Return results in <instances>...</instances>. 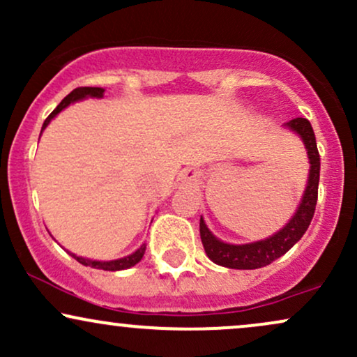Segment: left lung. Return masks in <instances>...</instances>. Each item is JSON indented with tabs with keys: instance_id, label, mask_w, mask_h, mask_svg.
<instances>
[{
	"instance_id": "obj_1",
	"label": "left lung",
	"mask_w": 357,
	"mask_h": 357,
	"mask_svg": "<svg viewBox=\"0 0 357 357\" xmlns=\"http://www.w3.org/2000/svg\"><path fill=\"white\" fill-rule=\"evenodd\" d=\"M287 126L292 130H296L298 136L302 137L310 159L309 183H307L301 206H298L294 218L280 231L267 240L255 241V243L248 245L223 243V241H220L216 236L211 235L203 218L199 220V235H202L204 252L210 257V260L221 265V267L253 270L270 265L278 257L289 252L302 238V235L307 231L310 221H312L315 204H317L319 174H321V155H319L317 144H315L314 129L310 122L304 117L292 119L290 122H287Z\"/></svg>"
}]
</instances>
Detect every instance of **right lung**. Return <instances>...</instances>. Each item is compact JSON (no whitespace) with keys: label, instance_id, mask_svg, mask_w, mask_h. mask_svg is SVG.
Listing matches in <instances>:
<instances>
[{"label":"right lung","instance_id":"add662e5","mask_svg":"<svg viewBox=\"0 0 357 357\" xmlns=\"http://www.w3.org/2000/svg\"><path fill=\"white\" fill-rule=\"evenodd\" d=\"M102 96H104V89H100V87H79V89L72 90V92L68 93V96L65 97V99L61 100L59 105H56V109L53 110L50 116L45 119L42 130H43L45 127H47L48 124H50V121H52L53 117L56 116V114L61 112V110L67 107V105H70L72 102L80 100V99H85V97H102ZM144 250H146V247H144V245H142V247L139 248L137 252H134L132 255H129V257H126V258H119V260H112V261L87 260V258L77 257V255H73V253H70V255H72L73 258H75L77 261H80L82 265H85V267H92V268L109 270V272H116V270H124V268L134 267V265H136L137 261L141 260L142 255H144Z\"/></svg>","mask_w":357,"mask_h":357}]
</instances>
